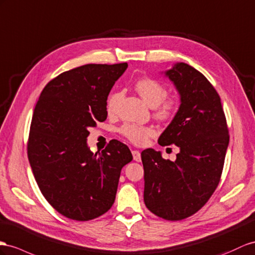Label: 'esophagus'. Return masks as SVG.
Masks as SVG:
<instances>
[{
	"label": "esophagus",
	"mask_w": 255,
	"mask_h": 255,
	"mask_svg": "<svg viewBox=\"0 0 255 255\" xmlns=\"http://www.w3.org/2000/svg\"><path fill=\"white\" fill-rule=\"evenodd\" d=\"M133 160L135 161H141V153L139 151H132Z\"/></svg>",
	"instance_id": "1"
}]
</instances>
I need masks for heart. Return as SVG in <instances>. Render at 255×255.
I'll use <instances>...</instances> for the list:
<instances>
[{
  "label": "heart",
  "mask_w": 255,
  "mask_h": 255,
  "mask_svg": "<svg viewBox=\"0 0 255 255\" xmlns=\"http://www.w3.org/2000/svg\"><path fill=\"white\" fill-rule=\"evenodd\" d=\"M134 89L149 107L155 108V116L160 121H170L179 111L177 98L166 96L167 90L164 85L153 77H142L134 83ZM122 99L121 91H112L107 99V112L114 115L119 109ZM120 133L135 145H144L147 140L155 134L152 126L139 125L129 123L120 128Z\"/></svg>",
  "instance_id": "heart-1"
}]
</instances>
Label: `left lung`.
Returning <instances> with one entry per match:
<instances>
[{"instance_id": "obj_1", "label": "left lung", "mask_w": 255, "mask_h": 255, "mask_svg": "<svg viewBox=\"0 0 255 255\" xmlns=\"http://www.w3.org/2000/svg\"><path fill=\"white\" fill-rule=\"evenodd\" d=\"M181 96L177 115L158 144L180 147L177 159L144 149V202L149 211L168 221L195 214L210 199L223 171L230 142L221 98L204 74L180 62L166 72Z\"/></svg>"}]
</instances>
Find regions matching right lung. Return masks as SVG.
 Wrapping results in <instances>:
<instances>
[{
  "mask_svg": "<svg viewBox=\"0 0 255 255\" xmlns=\"http://www.w3.org/2000/svg\"><path fill=\"white\" fill-rule=\"evenodd\" d=\"M128 64H85L44 87L32 115L28 157L40 191L65 218L94 220L114 204L129 147L112 140L100 153L87 146L88 128L107 120V99Z\"/></svg>",
  "mask_w": 255,
  "mask_h": 255,
  "instance_id": "obj_1",
  "label": "right lung"
}]
</instances>
